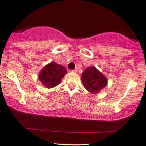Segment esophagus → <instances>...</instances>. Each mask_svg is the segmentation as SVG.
I'll return each mask as SVG.
<instances>
[{
	"instance_id": "obj_1",
	"label": "esophagus",
	"mask_w": 146,
	"mask_h": 146,
	"mask_svg": "<svg viewBox=\"0 0 146 146\" xmlns=\"http://www.w3.org/2000/svg\"><path fill=\"white\" fill-rule=\"evenodd\" d=\"M78 67H76V68L73 70V72H75V73H76V72H78Z\"/></svg>"
}]
</instances>
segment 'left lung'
Masks as SVG:
<instances>
[{
	"label": "left lung",
	"mask_w": 146,
	"mask_h": 146,
	"mask_svg": "<svg viewBox=\"0 0 146 146\" xmlns=\"http://www.w3.org/2000/svg\"><path fill=\"white\" fill-rule=\"evenodd\" d=\"M84 87L89 92L98 94L108 84V80L96 67L91 66L85 69L81 78Z\"/></svg>",
	"instance_id": "1"
}]
</instances>
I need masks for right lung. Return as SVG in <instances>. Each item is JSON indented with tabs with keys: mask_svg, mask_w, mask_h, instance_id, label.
Here are the masks:
<instances>
[{
	"mask_svg": "<svg viewBox=\"0 0 146 146\" xmlns=\"http://www.w3.org/2000/svg\"><path fill=\"white\" fill-rule=\"evenodd\" d=\"M66 73L65 67L52 61L42 68L38 78L44 87L50 89L59 85Z\"/></svg>",
	"mask_w": 146,
	"mask_h": 146,
	"instance_id": "right-lung-1",
	"label": "right lung"
}]
</instances>
